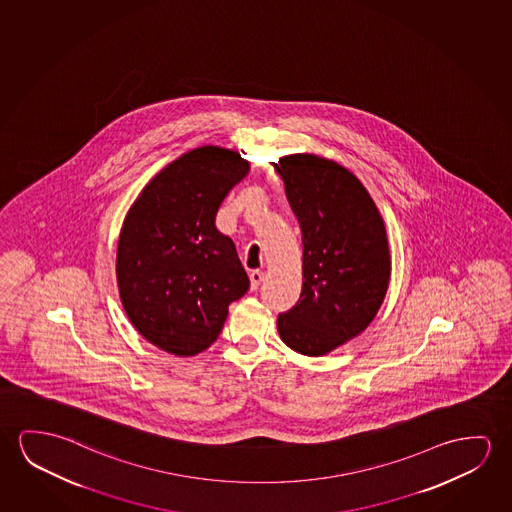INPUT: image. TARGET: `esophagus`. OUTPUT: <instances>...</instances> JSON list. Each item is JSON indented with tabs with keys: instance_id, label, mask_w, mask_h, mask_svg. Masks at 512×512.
Masks as SVG:
<instances>
[{
	"instance_id": "obj_1",
	"label": "esophagus",
	"mask_w": 512,
	"mask_h": 512,
	"mask_svg": "<svg viewBox=\"0 0 512 512\" xmlns=\"http://www.w3.org/2000/svg\"><path fill=\"white\" fill-rule=\"evenodd\" d=\"M262 280H264V273H262V271H252V273H250V285H252V291H257V289H259V285L262 284Z\"/></svg>"
}]
</instances>
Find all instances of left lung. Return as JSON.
Returning <instances> with one entry per match:
<instances>
[{"label":"left lung","mask_w":512,"mask_h":512,"mask_svg":"<svg viewBox=\"0 0 512 512\" xmlns=\"http://www.w3.org/2000/svg\"><path fill=\"white\" fill-rule=\"evenodd\" d=\"M275 168L303 239L301 296L276 326L292 351L323 356L360 335L385 299V221L356 175L331 159L291 154Z\"/></svg>","instance_id":"8db88e82"}]
</instances>
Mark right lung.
<instances>
[{
    "label": "right lung",
    "mask_w": 512,
    "mask_h": 512,
    "mask_svg": "<svg viewBox=\"0 0 512 512\" xmlns=\"http://www.w3.org/2000/svg\"><path fill=\"white\" fill-rule=\"evenodd\" d=\"M248 172L237 150L204 145L154 175L127 211L117 246L122 307L166 353L205 351L228 305L250 287L234 241L214 225L223 198Z\"/></svg>",
    "instance_id": "1"
}]
</instances>
